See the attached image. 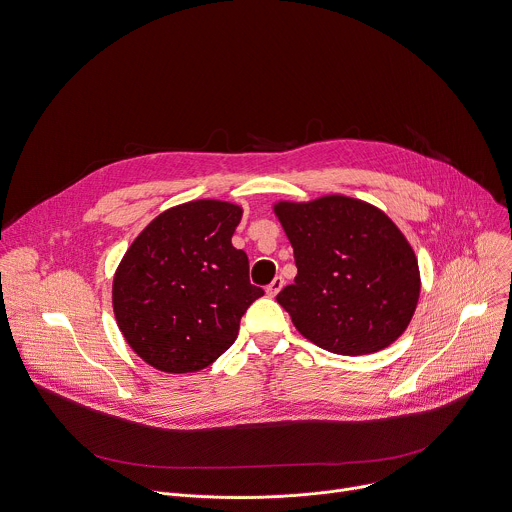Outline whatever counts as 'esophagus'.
I'll list each match as a JSON object with an SVG mask.
<instances>
[{"label":"esophagus","mask_w":512,"mask_h":512,"mask_svg":"<svg viewBox=\"0 0 512 512\" xmlns=\"http://www.w3.org/2000/svg\"><path fill=\"white\" fill-rule=\"evenodd\" d=\"M282 285H285V278H282V276H276V278L270 282V285L266 287V295H268V297H276V295H278V291L282 289Z\"/></svg>","instance_id":"esophagus-1"}]
</instances>
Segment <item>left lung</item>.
<instances>
[{
	"mask_svg": "<svg viewBox=\"0 0 512 512\" xmlns=\"http://www.w3.org/2000/svg\"><path fill=\"white\" fill-rule=\"evenodd\" d=\"M297 264L276 295L297 331L315 346L362 356L401 337L417 309L421 276L403 232L378 207L344 195L278 201Z\"/></svg>",
	"mask_w": 512,
	"mask_h": 512,
	"instance_id": "1",
	"label": "left lung"
}]
</instances>
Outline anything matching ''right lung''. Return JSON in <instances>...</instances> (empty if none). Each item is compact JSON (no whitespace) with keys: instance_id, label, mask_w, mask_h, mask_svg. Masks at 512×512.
<instances>
[{"instance_id":"obj_1","label":"right lung","mask_w":512,"mask_h":512,"mask_svg":"<svg viewBox=\"0 0 512 512\" xmlns=\"http://www.w3.org/2000/svg\"><path fill=\"white\" fill-rule=\"evenodd\" d=\"M242 207L199 199L154 217L113 276V313L130 348L152 368L187 374L230 348L246 309L264 295L232 246Z\"/></svg>"}]
</instances>
